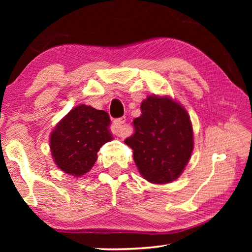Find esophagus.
<instances>
[{"mask_svg": "<svg viewBox=\"0 0 252 252\" xmlns=\"http://www.w3.org/2000/svg\"><path fill=\"white\" fill-rule=\"evenodd\" d=\"M126 118H119L113 121V132L120 138H125L127 135V130L125 126Z\"/></svg>", "mask_w": 252, "mask_h": 252, "instance_id": "esophagus-1", "label": "esophagus"}]
</instances>
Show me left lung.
Returning a JSON list of instances; mask_svg holds the SVG:
<instances>
[{"label":"left lung","mask_w":252,"mask_h":252,"mask_svg":"<svg viewBox=\"0 0 252 252\" xmlns=\"http://www.w3.org/2000/svg\"><path fill=\"white\" fill-rule=\"evenodd\" d=\"M134 133L126 139L139 172L149 182L163 185L178 179L193 150V131L186 109L170 96H148Z\"/></svg>","instance_id":"left-lung-1"}]
</instances>
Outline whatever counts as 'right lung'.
<instances>
[{
    "instance_id": "add662e5",
    "label": "right lung",
    "mask_w": 252,
    "mask_h": 252,
    "mask_svg": "<svg viewBox=\"0 0 252 252\" xmlns=\"http://www.w3.org/2000/svg\"><path fill=\"white\" fill-rule=\"evenodd\" d=\"M109 114L90 105L72 109L55 126L50 147L55 164L67 174L83 176L97 159V151L112 140Z\"/></svg>"
}]
</instances>
